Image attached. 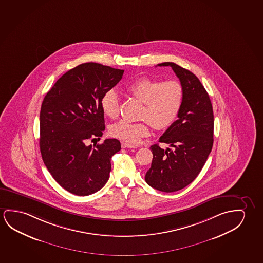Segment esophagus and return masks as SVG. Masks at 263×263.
Returning <instances> with one entry per match:
<instances>
[{
    "instance_id": "34e87169",
    "label": "esophagus",
    "mask_w": 263,
    "mask_h": 263,
    "mask_svg": "<svg viewBox=\"0 0 263 263\" xmlns=\"http://www.w3.org/2000/svg\"><path fill=\"white\" fill-rule=\"evenodd\" d=\"M122 148H139L138 145H134V144H130V143L124 142V141L122 142Z\"/></svg>"
}]
</instances>
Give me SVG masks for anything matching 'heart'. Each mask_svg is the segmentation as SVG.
<instances>
[{
  "mask_svg": "<svg viewBox=\"0 0 263 263\" xmlns=\"http://www.w3.org/2000/svg\"><path fill=\"white\" fill-rule=\"evenodd\" d=\"M125 90L143 105L139 122L126 121L115 123L110 133L129 143H137L149 134V125L157 130L168 129L178 117L183 101V88L178 81L161 82L156 79L141 77L127 84ZM101 107L103 114L116 119L120 112V101L114 90L102 95Z\"/></svg>",
  "mask_w": 263,
  "mask_h": 263,
  "instance_id": "b5f03b06",
  "label": "heart"
}]
</instances>
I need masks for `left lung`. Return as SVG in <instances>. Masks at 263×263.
Segmentation results:
<instances>
[{
    "instance_id": "1",
    "label": "left lung",
    "mask_w": 263,
    "mask_h": 263,
    "mask_svg": "<svg viewBox=\"0 0 263 263\" xmlns=\"http://www.w3.org/2000/svg\"><path fill=\"white\" fill-rule=\"evenodd\" d=\"M158 66L173 68L183 88V101L178 120L159 141L171 148L151 146L153 161L145 180L158 191L173 192L192 183L203 168L213 145L214 119L209 95L196 75L174 63Z\"/></svg>"
}]
</instances>
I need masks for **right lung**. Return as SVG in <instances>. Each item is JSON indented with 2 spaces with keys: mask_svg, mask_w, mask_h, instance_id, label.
I'll list each match as a JSON object with an SVG mask.
<instances>
[{
  "mask_svg": "<svg viewBox=\"0 0 263 263\" xmlns=\"http://www.w3.org/2000/svg\"><path fill=\"white\" fill-rule=\"evenodd\" d=\"M124 71L100 63L80 64L55 83L40 112V149L43 162L63 189L78 196L98 192L109 180L110 158L121 149L117 139L102 144L104 114L101 99L122 78Z\"/></svg>",
  "mask_w": 263,
  "mask_h": 263,
  "instance_id": "1",
  "label": "right lung"
}]
</instances>
